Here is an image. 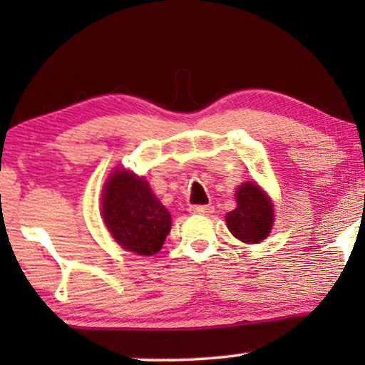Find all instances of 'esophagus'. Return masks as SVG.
<instances>
[{
	"label": "esophagus",
	"mask_w": 365,
	"mask_h": 365,
	"mask_svg": "<svg viewBox=\"0 0 365 365\" xmlns=\"http://www.w3.org/2000/svg\"><path fill=\"white\" fill-rule=\"evenodd\" d=\"M190 212L191 214H202V215H207V214H212L214 212V206L212 205H196V206H191L190 207Z\"/></svg>",
	"instance_id": "esophagus-1"
}]
</instances>
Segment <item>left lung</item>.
Instances as JSON below:
<instances>
[{"label": "left lung", "mask_w": 365, "mask_h": 365, "mask_svg": "<svg viewBox=\"0 0 365 365\" xmlns=\"http://www.w3.org/2000/svg\"><path fill=\"white\" fill-rule=\"evenodd\" d=\"M228 230L245 243H259L274 222V207L267 195L255 183H243L237 191V209L225 215Z\"/></svg>", "instance_id": "1"}]
</instances>
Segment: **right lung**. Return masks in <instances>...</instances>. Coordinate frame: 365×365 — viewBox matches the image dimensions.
Instances as JSON below:
<instances>
[{"mask_svg": "<svg viewBox=\"0 0 365 365\" xmlns=\"http://www.w3.org/2000/svg\"><path fill=\"white\" fill-rule=\"evenodd\" d=\"M103 219L122 248L151 256L170 232V214L153 195L145 178L115 170L104 187Z\"/></svg>", "mask_w": 365, "mask_h": 365, "instance_id": "obj_1", "label": "right lung"}]
</instances>
